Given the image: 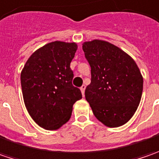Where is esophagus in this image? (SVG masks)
<instances>
[{"mask_svg": "<svg viewBox=\"0 0 159 159\" xmlns=\"http://www.w3.org/2000/svg\"><path fill=\"white\" fill-rule=\"evenodd\" d=\"M85 89H86V86H85V85H82V86L80 87V91H81V93H82V95H84V93H85Z\"/></svg>", "mask_w": 159, "mask_h": 159, "instance_id": "esophagus-1", "label": "esophagus"}]
</instances>
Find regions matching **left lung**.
Segmentation results:
<instances>
[{
    "mask_svg": "<svg viewBox=\"0 0 159 159\" xmlns=\"http://www.w3.org/2000/svg\"><path fill=\"white\" fill-rule=\"evenodd\" d=\"M82 48L91 67L85 97L95 118L109 127L125 125L136 111L143 94V78L137 64L105 40L85 41Z\"/></svg>",
    "mask_w": 159,
    "mask_h": 159,
    "instance_id": "obj_1",
    "label": "left lung"
}]
</instances>
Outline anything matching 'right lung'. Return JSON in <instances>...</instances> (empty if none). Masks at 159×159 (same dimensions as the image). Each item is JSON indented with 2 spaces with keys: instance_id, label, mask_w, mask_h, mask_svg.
<instances>
[{
  "instance_id": "obj_1",
  "label": "right lung",
  "mask_w": 159,
  "mask_h": 159,
  "mask_svg": "<svg viewBox=\"0 0 159 159\" xmlns=\"http://www.w3.org/2000/svg\"><path fill=\"white\" fill-rule=\"evenodd\" d=\"M75 42L53 41L34 51L21 71L23 98L34 122L57 130L70 118L75 102L82 98L72 86L70 64L77 51Z\"/></svg>"
}]
</instances>
